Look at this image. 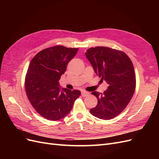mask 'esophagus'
<instances>
[{
	"label": "esophagus",
	"mask_w": 159,
	"mask_h": 159,
	"mask_svg": "<svg viewBox=\"0 0 159 159\" xmlns=\"http://www.w3.org/2000/svg\"><path fill=\"white\" fill-rule=\"evenodd\" d=\"M89 94V93L88 92V91H84V90L81 91V96H82V97H86V96H88Z\"/></svg>",
	"instance_id": "34e87169"
}]
</instances>
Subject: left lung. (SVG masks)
<instances>
[{
    "instance_id": "1",
    "label": "left lung",
    "mask_w": 159,
    "mask_h": 159,
    "mask_svg": "<svg viewBox=\"0 0 159 159\" xmlns=\"http://www.w3.org/2000/svg\"><path fill=\"white\" fill-rule=\"evenodd\" d=\"M85 55L95 74L109 85L103 93L92 92L98 104L90 113L101 119H113L127 107L135 90L132 61L125 53L103 46L90 48Z\"/></svg>"
}]
</instances>
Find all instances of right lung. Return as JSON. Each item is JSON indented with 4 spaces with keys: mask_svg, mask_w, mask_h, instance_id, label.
<instances>
[{
    "mask_svg": "<svg viewBox=\"0 0 159 159\" xmlns=\"http://www.w3.org/2000/svg\"><path fill=\"white\" fill-rule=\"evenodd\" d=\"M78 48L63 46L48 48L31 60L25 78L28 98L43 117L57 121L68 115L79 98V90L61 88L59 80Z\"/></svg>",
    "mask_w": 159,
    "mask_h": 159,
    "instance_id": "right-lung-1",
    "label": "right lung"
}]
</instances>
